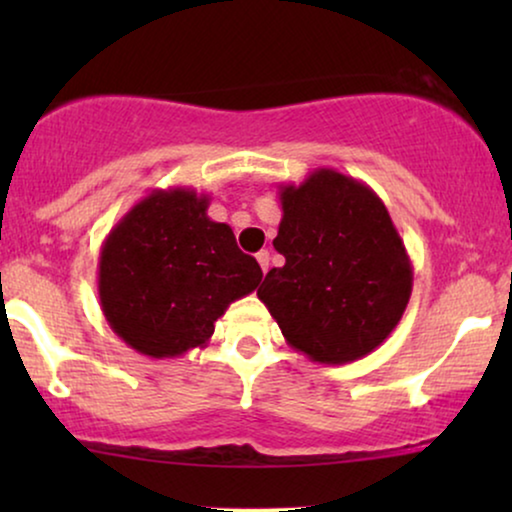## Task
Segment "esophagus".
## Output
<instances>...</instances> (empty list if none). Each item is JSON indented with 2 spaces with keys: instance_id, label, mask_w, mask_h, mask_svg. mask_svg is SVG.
I'll list each match as a JSON object with an SVG mask.
<instances>
[{
  "instance_id": "1",
  "label": "esophagus",
  "mask_w": 512,
  "mask_h": 512,
  "mask_svg": "<svg viewBox=\"0 0 512 512\" xmlns=\"http://www.w3.org/2000/svg\"><path fill=\"white\" fill-rule=\"evenodd\" d=\"M256 261H258V265H261L263 272H268V268H270V251H265V249L258 251Z\"/></svg>"
}]
</instances>
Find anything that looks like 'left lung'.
Returning a JSON list of instances; mask_svg holds the SVG:
<instances>
[{
	"mask_svg": "<svg viewBox=\"0 0 512 512\" xmlns=\"http://www.w3.org/2000/svg\"><path fill=\"white\" fill-rule=\"evenodd\" d=\"M272 240L282 268L256 296L286 342L319 363H349L380 347L412 293V263L384 202L363 181L319 167L279 186Z\"/></svg>",
	"mask_w": 512,
	"mask_h": 512,
	"instance_id": "8db88e82",
	"label": "left lung"
}]
</instances>
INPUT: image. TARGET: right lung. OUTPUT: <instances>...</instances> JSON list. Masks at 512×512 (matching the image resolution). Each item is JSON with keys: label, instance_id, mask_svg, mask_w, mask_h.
<instances>
[{"label": "right lung", "instance_id": "add662e5", "mask_svg": "<svg viewBox=\"0 0 512 512\" xmlns=\"http://www.w3.org/2000/svg\"><path fill=\"white\" fill-rule=\"evenodd\" d=\"M209 195L153 188L100 251L97 293L111 331L135 352L172 359L205 347L216 319L263 279L233 228L207 216Z\"/></svg>", "mask_w": 512, "mask_h": 512}]
</instances>
